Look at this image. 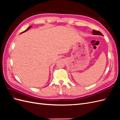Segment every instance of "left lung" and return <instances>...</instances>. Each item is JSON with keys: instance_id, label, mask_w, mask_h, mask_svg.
I'll list each match as a JSON object with an SVG mask.
<instances>
[{"instance_id": "left-lung-1", "label": "left lung", "mask_w": 120, "mask_h": 120, "mask_svg": "<svg viewBox=\"0 0 120 120\" xmlns=\"http://www.w3.org/2000/svg\"><path fill=\"white\" fill-rule=\"evenodd\" d=\"M92 33H93V34H94V35H103V34H101V32H100L99 31H97V30H93Z\"/></svg>"}]
</instances>
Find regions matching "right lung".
I'll list each match as a JSON object with an SVG mask.
<instances>
[{
    "label": "right lung",
    "mask_w": 120,
    "mask_h": 120,
    "mask_svg": "<svg viewBox=\"0 0 120 120\" xmlns=\"http://www.w3.org/2000/svg\"><path fill=\"white\" fill-rule=\"evenodd\" d=\"M31 26H29V27H28V28H27L26 29V30H24V31H23V32H21V34H22V33H23V32H25V31H27V30H29V29H30V28H31Z\"/></svg>",
    "instance_id": "obj_1"
}]
</instances>
